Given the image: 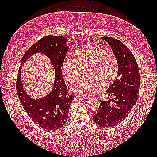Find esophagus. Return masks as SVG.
I'll return each mask as SVG.
<instances>
[{
  "label": "esophagus",
  "mask_w": 157,
  "mask_h": 157,
  "mask_svg": "<svg viewBox=\"0 0 157 157\" xmlns=\"http://www.w3.org/2000/svg\"><path fill=\"white\" fill-rule=\"evenodd\" d=\"M75 98L78 100H82V101H86V100L87 99L86 97H81V96H76Z\"/></svg>",
  "instance_id": "esophagus-1"
}]
</instances>
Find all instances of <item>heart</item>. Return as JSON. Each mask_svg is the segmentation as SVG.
<instances>
[{
    "label": "heart",
    "mask_w": 157,
    "mask_h": 157,
    "mask_svg": "<svg viewBox=\"0 0 157 157\" xmlns=\"http://www.w3.org/2000/svg\"><path fill=\"white\" fill-rule=\"evenodd\" d=\"M73 59L66 57L61 70L65 78L73 83L80 75V69L86 67L87 79H79L70 88L71 93L88 97L99 88L109 87L117 76L118 61L116 56L96 45H86L74 52Z\"/></svg>",
    "instance_id": "b5f03b06"
}]
</instances>
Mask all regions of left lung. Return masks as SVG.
<instances>
[{
    "instance_id": "obj_1",
    "label": "left lung",
    "mask_w": 157,
    "mask_h": 157,
    "mask_svg": "<svg viewBox=\"0 0 157 157\" xmlns=\"http://www.w3.org/2000/svg\"><path fill=\"white\" fill-rule=\"evenodd\" d=\"M111 46L118 61L115 81L106 92L112 98L101 101L93 121L100 126L110 128L121 123L129 115L136 102L140 85L138 63L131 51L121 42L111 37H102Z\"/></svg>"
}]
</instances>
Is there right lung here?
Instances as JSON below:
<instances>
[{
    "instance_id": "add662e5",
    "label": "right lung",
    "mask_w": 157,
    "mask_h": 157,
    "mask_svg": "<svg viewBox=\"0 0 157 157\" xmlns=\"http://www.w3.org/2000/svg\"><path fill=\"white\" fill-rule=\"evenodd\" d=\"M63 36H48L42 38L29 48L23 56L19 67L16 88L21 105L29 117L38 126L55 131L64 125L68 118L69 106L74 96L69 95L63 78L61 65L69 46ZM40 52L48 56L55 69V82L53 90L44 98L34 99L25 92L21 78V65L29 57Z\"/></svg>"
}]
</instances>
